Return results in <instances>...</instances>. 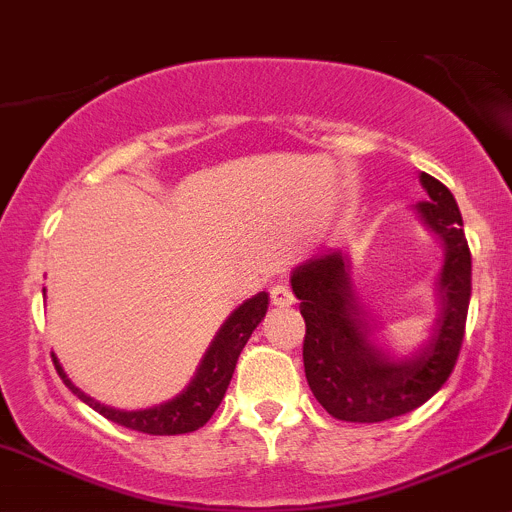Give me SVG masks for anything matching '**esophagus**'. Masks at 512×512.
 Returning <instances> with one entry per match:
<instances>
[{
  "label": "esophagus",
  "mask_w": 512,
  "mask_h": 512,
  "mask_svg": "<svg viewBox=\"0 0 512 512\" xmlns=\"http://www.w3.org/2000/svg\"><path fill=\"white\" fill-rule=\"evenodd\" d=\"M270 302L275 304V307H280V309L292 307V304H294L292 289H289L287 285H275L270 289Z\"/></svg>",
  "instance_id": "obj_1"
}]
</instances>
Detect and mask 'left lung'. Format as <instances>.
<instances>
[{"instance_id":"1","label":"left lung","mask_w":512,"mask_h":512,"mask_svg":"<svg viewBox=\"0 0 512 512\" xmlns=\"http://www.w3.org/2000/svg\"><path fill=\"white\" fill-rule=\"evenodd\" d=\"M428 200L418 203L423 220L446 242L438 292L443 307L433 337L409 361H389L369 344V329L339 252L314 257L297 267L292 292L304 317V374L309 389L329 416L352 423H379L426 404L448 381L466 334L471 302V250L451 190L421 173Z\"/></svg>"}]
</instances>
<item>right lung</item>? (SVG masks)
<instances>
[{
	"label": "right lung",
	"instance_id": "obj_1",
	"mask_svg": "<svg viewBox=\"0 0 512 512\" xmlns=\"http://www.w3.org/2000/svg\"><path fill=\"white\" fill-rule=\"evenodd\" d=\"M267 294L260 292L252 299H247L245 304L235 309V312L227 317V322L220 327L218 337L210 344L208 354L203 356V364H200L198 374L190 381L188 389L183 394L175 396L173 401H165V404L153 406V409L143 411H116L101 406L98 401L86 396L84 391L76 389L69 381V376L64 374L61 364L54 356V366L59 371L61 381L79 396L84 404H89L91 409L98 411L101 416H106L108 421L118 423L123 428H131V431L148 433V436H178V433H190L198 431L200 426L210 421V416L215 414V409L223 401L227 386H230L232 371H235L237 356L245 349L247 339L255 332L257 324L262 322L267 312Z\"/></svg>",
	"mask_w": 512,
	"mask_h": 512
}]
</instances>
